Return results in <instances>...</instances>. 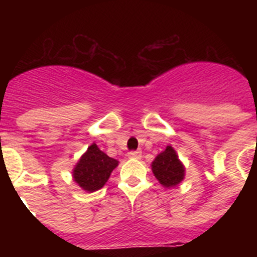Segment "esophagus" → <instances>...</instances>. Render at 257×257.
I'll list each match as a JSON object with an SVG mask.
<instances>
[{
  "instance_id": "1",
  "label": "esophagus",
  "mask_w": 257,
  "mask_h": 257,
  "mask_svg": "<svg viewBox=\"0 0 257 257\" xmlns=\"http://www.w3.org/2000/svg\"><path fill=\"white\" fill-rule=\"evenodd\" d=\"M127 157H128V158H134V160H139L140 157H142V153H140L139 151L130 152V153H127Z\"/></svg>"
}]
</instances>
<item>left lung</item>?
Listing matches in <instances>:
<instances>
[{"label":"left lung","instance_id":"1","mask_svg":"<svg viewBox=\"0 0 257 257\" xmlns=\"http://www.w3.org/2000/svg\"><path fill=\"white\" fill-rule=\"evenodd\" d=\"M151 166L156 179L165 188L176 187L185 178V166L171 145H167L165 151L157 154Z\"/></svg>","mask_w":257,"mask_h":257}]
</instances>
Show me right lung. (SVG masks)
Here are the masks:
<instances>
[{
    "label": "right lung",
    "mask_w": 257,
    "mask_h": 257,
    "mask_svg": "<svg viewBox=\"0 0 257 257\" xmlns=\"http://www.w3.org/2000/svg\"><path fill=\"white\" fill-rule=\"evenodd\" d=\"M117 166V160L106 156L95 143H92L76 163L72 176L81 189L92 193L105 185Z\"/></svg>",
    "instance_id": "right-lung-1"
}]
</instances>
